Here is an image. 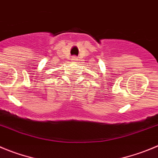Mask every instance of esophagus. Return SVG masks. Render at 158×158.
<instances>
[{"label":"esophagus","mask_w":158,"mask_h":158,"mask_svg":"<svg viewBox=\"0 0 158 158\" xmlns=\"http://www.w3.org/2000/svg\"><path fill=\"white\" fill-rule=\"evenodd\" d=\"M72 60H73V61H78L77 57H76V56H75V57H72Z\"/></svg>","instance_id":"1"}]
</instances>
